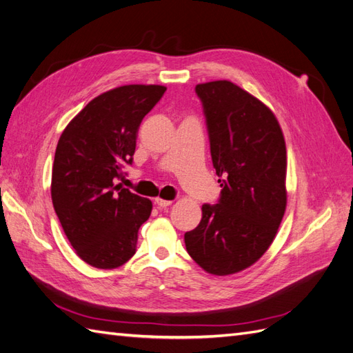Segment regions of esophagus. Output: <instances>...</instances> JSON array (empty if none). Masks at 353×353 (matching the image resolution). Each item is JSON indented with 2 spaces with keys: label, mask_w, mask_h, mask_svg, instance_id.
<instances>
[{
  "label": "esophagus",
  "mask_w": 353,
  "mask_h": 353,
  "mask_svg": "<svg viewBox=\"0 0 353 353\" xmlns=\"http://www.w3.org/2000/svg\"><path fill=\"white\" fill-rule=\"evenodd\" d=\"M154 205H157L159 208H168L172 205V200H163V199H156Z\"/></svg>",
  "instance_id": "esophagus-1"
}]
</instances>
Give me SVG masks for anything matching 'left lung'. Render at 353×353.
I'll return each instance as SVG.
<instances>
[{
	"instance_id": "8db88e82",
	"label": "left lung",
	"mask_w": 353,
	"mask_h": 353,
	"mask_svg": "<svg viewBox=\"0 0 353 353\" xmlns=\"http://www.w3.org/2000/svg\"><path fill=\"white\" fill-rule=\"evenodd\" d=\"M196 94L222 190L184 241L209 274H236L268 250L284 216L285 143L274 113L232 82L199 83Z\"/></svg>"
}]
</instances>
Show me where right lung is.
Wrapping results in <instances>:
<instances>
[{
    "instance_id": "obj_1",
    "label": "right lung",
    "mask_w": 353,
    "mask_h": 353,
    "mask_svg": "<svg viewBox=\"0 0 353 353\" xmlns=\"http://www.w3.org/2000/svg\"><path fill=\"white\" fill-rule=\"evenodd\" d=\"M162 85H125L91 100L63 131L54 156L51 199L78 256L100 270L130 261L152 201L116 181L132 165L144 116L163 97Z\"/></svg>"
}]
</instances>
